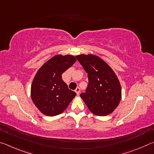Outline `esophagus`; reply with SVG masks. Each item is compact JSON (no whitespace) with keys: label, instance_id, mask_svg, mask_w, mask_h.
Returning <instances> with one entry per match:
<instances>
[{"label":"esophagus","instance_id":"1","mask_svg":"<svg viewBox=\"0 0 154 154\" xmlns=\"http://www.w3.org/2000/svg\"><path fill=\"white\" fill-rule=\"evenodd\" d=\"M75 92L77 93V95H79V93H80V88L79 87H77L76 89H75Z\"/></svg>","mask_w":154,"mask_h":154}]
</instances>
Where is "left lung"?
<instances>
[{"label":"left lung","mask_w":154,"mask_h":154,"mask_svg":"<svg viewBox=\"0 0 154 154\" xmlns=\"http://www.w3.org/2000/svg\"><path fill=\"white\" fill-rule=\"evenodd\" d=\"M88 73V85L80 94L89 110L94 115L105 116L118 106L122 98L120 83L111 68L94 55L77 56Z\"/></svg>","instance_id":"left-lung-1"}]
</instances>
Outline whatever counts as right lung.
Segmentation results:
<instances>
[{
  "label": "right lung",
  "mask_w": 154,
  "mask_h": 154,
  "mask_svg": "<svg viewBox=\"0 0 154 154\" xmlns=\"http://www.w3.org/2000/svg\"><path fill=\"white\" fill-rule=\"evenodd\" d=\"M76 60L71 55L55 56L47 61L35 75L31 85V98L45 116L62 113L76 96L62 78V74Z\"/></svg>",
  "instance_id": "add662e5"
}]
</instances>
